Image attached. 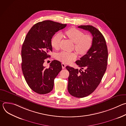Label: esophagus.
I'll use <instances>...</instances> for the list:
<instances>
[{
	"label": "esophagus",
	"instance_id": "34e87169",
	"mask_svg": "<svg viewBox=\"0 0 126 126\" xmlns=\"http://www.w3.org/2000/svg\"><path fill=\"white\" fill-rule=\"evenodd\" d=\"M61 65H62V69H65V67H66V65L64 63H62L61 64Z\"/></svg>",
	"mask_w": 126,
	"mask_h": 126
}]
</instances>
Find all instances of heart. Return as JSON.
I'll use <instances>...</instances> for the list:
<instances>
[{
	"instance_id": "obj_1",
	"label": "heart",
	"mask_w": 126,
	"mask_h": 126,
	"mask_svg": "<svg viewBox=\"0 0 126 126\" xmlns=\"http://www.w3.org/2000/svg\"><path fill=\"white\" fill-rule=\"evenodd\" d=\"M67 36L75 43V49L81 55H84L90 49L93 44V38L91 35H84L81 30L71 28L65 32ZM62 39V34L60 33L56 34L52 37L51 43L53 48L58 49ZM56 58L58 60L64 63H69L77 58L75 53H69L66 51H62L58 53Z\"/></svg>"
}]
</instances>
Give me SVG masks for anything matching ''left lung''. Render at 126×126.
<instances>
[{"label":"left lung","instance_id":"1","mask_svg":"<svg viewBox=\"0 0 126 126\" xmlns=\"http://www.w3.org/2000/svg\"><path fill=\"white\" fill-rule=\"evenodd\" d=\"M78 27L92 34L93 44L86 54L76 61L84 71L68 66L66 68L69 72V93L75 97L83 98L92 93L100 83L107 69L108 52L104 36L96 28L91 25Z\"/></svg>","mask_w":126,"mask_h":126}]
</instances>
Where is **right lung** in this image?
I'll return each instance as SVG.
<instances>
[{"instance_id": "obj_1", "label": "right lung", "mask_w": 126, "mask_h": 126, "mask_svg": "<svg viewBox=\"0 0 126 126\" xmlns=\"http://www.w3.org/2000/svg\"><path fill=\"white\" fill-rule=\"evenodd\" d=\"M66 25L43 21L34 24L26 36L21 49L22 73L28 85L38 94H45L52 90L54 80L62 70L61 63L57 60L52 61L48 68L43 63L52 51L53 36Z\"/></svg>"}]
</instances>
